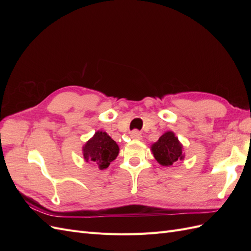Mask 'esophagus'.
Wrapping results in <instances>:
<instances>
[{"instance_id": "obj_1", "label": "esophagus", "mask_w": 251, "mask_h": 251, "mask_svg": "<svg viewBox=\"0 0 251 251\" xmlns=\"http://www.w3.org/2000/svg\"><path fill=\"white\" fill-rule=\"evenodd\" d=\"M131 138H132V139H135V140H140V139L142 138L141 133H140L139 131H137V130L132 131V132H131Z\"/></svg>"}]
</instances>
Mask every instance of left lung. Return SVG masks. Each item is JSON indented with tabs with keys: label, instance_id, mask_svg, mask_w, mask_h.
Returning a JSON list of instances; mask_svg holds the SVG:
<instances>
[{
	"label": "left lung",
	"instance_id": "8db88e82",
	"mask_svg": "<svg viewBox=\"0 0 251 251\" xmlns=\"http://www.w3.org/2000/svg\"><path fill=\"white\" fill-rule=\"evenodd\" d=\"M183 146L174 132H165L160 138L151 146L157 162L162 166H172L175 162L183 160L185 153Z\"/></svg>",
	"mask_w": 251,
	"mask_h": 251
}]
</instances>
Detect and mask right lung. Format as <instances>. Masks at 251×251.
Instances as JSON below:
<instances>
[{"instance_id":"1","label":"right lung","mask_w":251,"mask_h":251,"mask_svg":"<svg viewBox=\"0 0 251 251\" xmlns=\"http://www.w3.org/2000/svg\"><path fill=\"white\" fill-rule=\"evenodd\" d=\"M119 154L118 144L103 131H97L82 147L86 162H93L100 170L107 169Z\"/></svg>"}]
</instances>
